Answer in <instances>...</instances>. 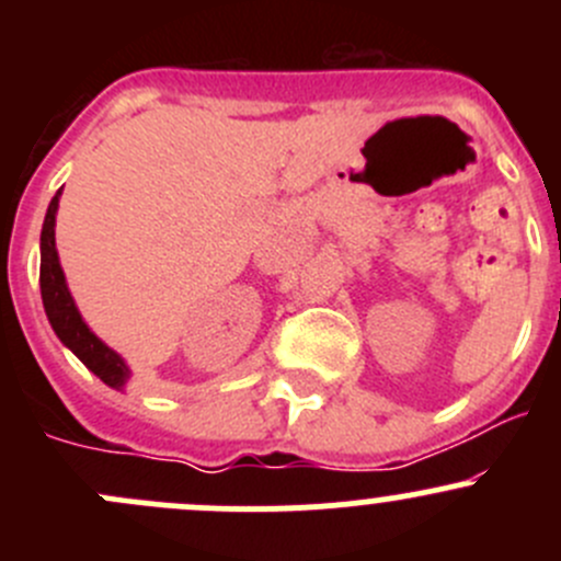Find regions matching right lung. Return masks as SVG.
<instances>
[{"label": "right lung", "mask_w": 561, "mask_h": 561, "mask_svg": "<svg viewBox=\"0 0 561 561\" xmlns=\"http://www.w3.org/2000/svg\"><path fill=\"white\" fill-rule=\"evenodd\" d=\"M61 190L50 197V206L45 211L43 233H39V293H43V307L48 314L50 328L59 336L65 347L78 355L89 371L100 377L107 388L124 390L129 380V366L116 350H111L92 328L87 325L76 301L67 287L65 271L59 265V252H56V211H59Z\"/></svg>", "instance_id": "add662e5"}]
</instances>
